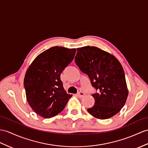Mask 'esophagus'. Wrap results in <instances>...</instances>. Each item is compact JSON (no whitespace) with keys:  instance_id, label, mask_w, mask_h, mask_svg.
<instances>
[{"instance_id":"esophagus-1","label":"esophagus","mask_w":148,"mask_h":148,"mask_svg":"<svg viewBox=\"0 0 148 148\" xmlns=\"http://www.w3.org/2000/svg\"><path fill=\"white\" fill-rule=\"evenodd\" d=\"M77 96L78 97H84V95H85V93L83 92H82V91H80V92H79L78 93H77Z\"/></svg>"}]
</instances>
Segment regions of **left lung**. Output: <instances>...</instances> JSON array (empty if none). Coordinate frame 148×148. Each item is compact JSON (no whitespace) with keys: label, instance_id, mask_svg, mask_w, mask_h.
<instances>
[{"label":"left lung","instance_id":"obj_1","mask_svg":"<svg viewBox=\"0 0 148 148\" xmlns=\"http://www.w3.org/2000/svg\"><path fill=\"white\" fill-rule=\"evenodd\" d=\"M77 50L75 63L99 91L92 94L95 104L87 109L88 112L99 119L115 116L124 107L129 93L121 63L110 53L95 46Z\"/></svg>","mask_w":148,"mask_h":148}]
</instances>
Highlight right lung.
<instances>
[{
    "instance_id": "right-lung-1",
    "label": "right lung",
    "mask_w": 148,
    "mask_h": 148,
    "mask_svg": "<svg viewBox=\"0 0 148 148\" xmlns=\"http://www.w3.org/2000/svg\"><path fill=\"white\" fill-rule=\"evenodd\" d=\"M75 53V48L54 46L39 54L28 68L24 80L27 101L39 116H56L71 97L64 89L60 75Z\"/></svg>"
}]
</instances>
